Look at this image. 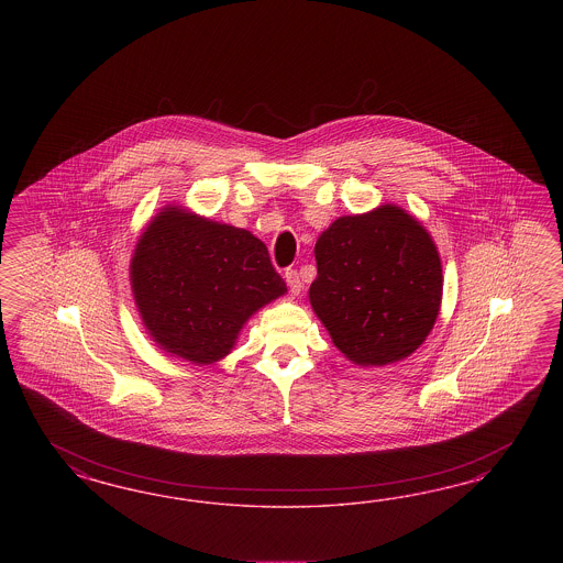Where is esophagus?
<instances>
[{
    "label": "esophagus",
    "instance_id": "34e87169",
    "mask_svg": "<svg viewBox=\"0 0 563 563\" xmlns=\"http://www.w3.org/2000/svg\"><path fill=\"white\" fill-rule=\"evenodd\" d=\"M285 280H287V285H289L290 292H295V295L303 289V280H301V276H299V273H297L295 268H289V271L285 273Z\"/></svg>",
    "mask_w": 563,
    "mask_h": 563
}]
</instances>
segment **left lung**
Here are the masks:
<instances>
[{"label": "left lung", "instance_id": "8db88e82", "mask_svg": "<svg viewBox=\"0 0 563 563\" xmlns=\"http://www.w3.org/2000/svg\"><path fill=\"white\" fill-rule=\"evenodd\" d=\"M309 301L336 349L357 365L409 357L435 324L442 262L421 222L386 205L342 217L316 243Z\"/></svg>", "mask_w": 563, "mask_h": 563}]
</instances>
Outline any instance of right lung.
<instances>
[{
  "instance_id": "obj_1",
  "label": "right lung",
  "mask_w": 563,
  "mask_h": 563,
  "mask_svg": "<svg viewBox=\"0 0 563 563\" xmlns=\"http://www.w3.org/2000/svg\"><path fill=\"white\" fill-rule=\"evenodd\" d=\"M130 271L154 342L198 365L229 355L247 318L287 292L260 239L181 208L154 217Z\"/></svg>"
}]
</instances>
